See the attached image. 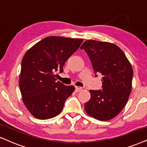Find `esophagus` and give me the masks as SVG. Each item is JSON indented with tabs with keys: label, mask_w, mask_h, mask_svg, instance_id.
<instances>
[{
	"label": "esophagus",
	"mask_w": 147,
	"mask_h": 147,
	"mask_svg": "<svg viewBox=\"0 0 147 147\" xmlns=\"http://www.w3.org/2000/svg\"><path fill=\"white\" fill-rule=\"evenodd\" d=\"M82 90V88L78 87V86H76V89H75L76 92H80V91H81Z\"/></svg>",
	"instance_id": "esophagus-1"
}]
</instances>
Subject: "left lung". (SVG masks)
I'll use <instances>...</instances> for the list:
<instances>
[{
    "instance_id": "obj_1",
    "label": "left lung",
    "mask_w": 147,
    "mask_h": 147,
    "mask_svg": "<svg viewBox=\"0 0 147 147\" xmlns=\"http://www.w3.org/2000/svg\"><path fill=\"white\" fill-rule=\"evenodd\" d=\"M92 63L95 76L102 75V89L90 90L84 109L99 121L113 119L123 109L132 86L133 69L125 54L117 45L95 40L84 41L80 47Z\"/></svg>"
}]
</instances>
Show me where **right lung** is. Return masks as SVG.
Returning a JSON list of instances; mask_svg holds the SVG:
<instances>
[{"mask_svg": "<svg viewBox=\"0 0 147 147\" xmlns=\"http://www.w3.org/2000/svg\"><path fill=\"white\" fill-rule=\"evenodd\" d=\"M82 41V39L50 36L25 53L19 86L24 104L35 118L51 119L62 111L65 101L75 87L57 81L55 73H62L65 63Z\"/></svg>", "mask_w": 147, "mask_h": 147, "instance_id": "obj_1", "label": "right lung"}]
</instances>
